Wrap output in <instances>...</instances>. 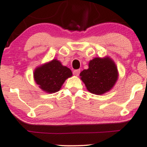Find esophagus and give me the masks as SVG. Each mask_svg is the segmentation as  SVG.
<instances>
[{"instance_id":"esophagus-1","label":"esophagus","mask_w":147,"mask_h":147,"mask_svg":"<svg viewBox=\"0 0 147 147\" xmlns=\"http://www.w3.org/2000/svg\"><path fill=\"white\" fill-rule=\"evenodd\" d=\"M79 73H80V70H79V69H78V70H75L73 71V75L75 76H78L79 75Z\"/></svg>"}]
</instances>
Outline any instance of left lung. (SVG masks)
Returning a JSON list of instances; mask_svg holds the SVG:
<instances>
[{
	"label": "left lung",
	"mask_w": 147,
	"mask_h": 147,
	"mask_svg": "<svg viewBox=\"0 0 147 147\" xmlns=\"http://www.w3.org/2000/svg\"><path fill=\"white\" fill-rule=\"evenodd\" d=\"M88 67L80 73L81 79L88 90L96 95H102L110 90L118 77L117 68L113 61L109 57H97L89 62Z\"/></svg>",
	"instance_id": "1"
}]
</instances>
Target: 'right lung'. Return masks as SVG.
<instances>
[{
    "instance_id": "1",
    "label": "right lung",
    "mask_w": 147,
    "mask_h": 147,
    "mask_svg": "<svg viewBox=\"0 0 147 147\" xmlns=\"http://www.w3.org/2000/svg\"><path fill=\"white\" fill-rule=\"evenodd\" d=\"M72 75L70 69L62 65L57 59H53L37 68L34 72V77L42 90L52 93L59 90L65 79Z\"/></svg>"
}]
</instances>
